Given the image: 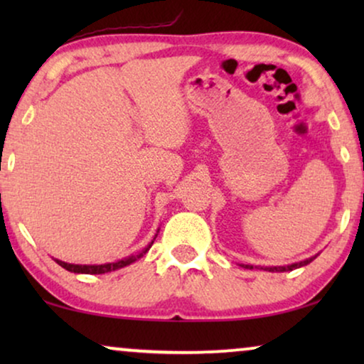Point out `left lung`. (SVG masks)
Instances as JSON below:
<instances>
[{"instance_id": "obj_1", "label": "left lung", "mask_w": 364, "mask_h": 364, "mask_svg": "<svg viewBox=\"0 0 364 364\" xmlns=\"http://www.w3.org/2000/svg\"><path fill=\"white\" fill-rule=\"evenodd\" d=\"M315 258H316V255L306 258V260H303V262L291 263V265H285V267H260V268H262V270H267V272H291V270H295V268H300V267L308 265V263H311L313 260H315ZM245 268H250V270H252L253 265H245Z\"/></svg>"}]
</instances>
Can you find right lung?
Wrapping results in <instances>:
<instances>
[{"label": "right lung", "mask_w": 364, "mask_h": 364, "mask_svg": "<svg viewBox=\"0 0 364 364\" xmlns=\"http://www.w3.org/2000/svg\"><path fill=\"white\" fill-rule=\"evenodd\" d=\"M157 233H159V228H157ZM157 233L154 235L152 242L149 243V245L144 248L142 252L136 253V255H129L126 258H122V260H117V262H112V263H102V265H74V263H68V262H63V260H58V258H54V262L58 263V265H61L63 268H66L68 272H73V273H86V275H101V273H107V272H114V270H119V268H124L127 265H131L139 258L146 255L149 252V248L152 247L154 240H156Z\"/></svg>", "instance_id": "obj_1"}]
</instances>
